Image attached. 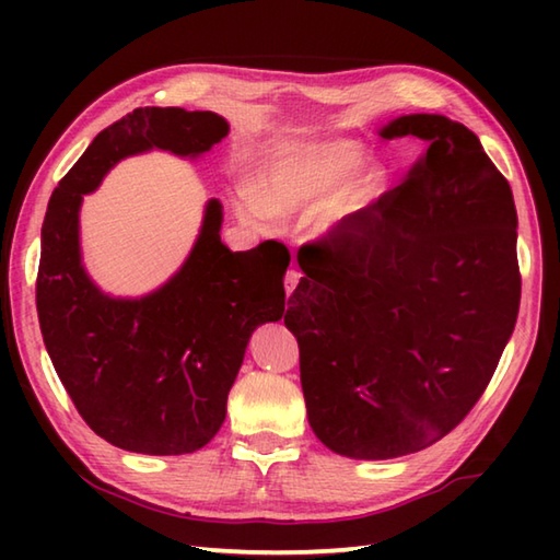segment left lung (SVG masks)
Returning a JSON list of instances; mask_svg holds the SVG:
<instances>
[{
	"label": "left lung",
	"mask_w": 560,
	"mask_h": 560,
	"mask_svg": "<svg viewBox=\"0 0 560 560\" xmlns=\"http://www.w3.org/2000/svg\"><path fill=\"white\" fill-rule=\"evenodd\" d=\"M229 137L211 110L137 108L91 141L47 201L35 303L45 349L81 419L110 445L187 455L225 419L235 353L279 323L289 249L221 243L223 207L209 199L183 267L147 295L105 293L83 265L79 211L117 163L149 151L197 161Z\"/></svg>",
	"instance_id": "left-lung-1"
}]
</instances>
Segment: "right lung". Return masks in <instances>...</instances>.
<instances>
[{"instance_id": "1", "label": "right lung", "mask_w": 560, "mask_h": 560, "mask_svg": "<svg viewBox=\"0 0 560 560\" xmlns=\"http://www.w3.org/2000/svg\"><path fill=\"white\" fill-rule=\"evenodd\" d=\"M416 137L404 180L315 249L283 325L299 339L313 433L337 455L392 459L447 435L489 385L520 311L517 211L479 137L445 115Z\"/></svg>"}]
</instances>
